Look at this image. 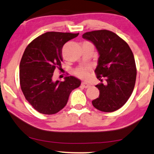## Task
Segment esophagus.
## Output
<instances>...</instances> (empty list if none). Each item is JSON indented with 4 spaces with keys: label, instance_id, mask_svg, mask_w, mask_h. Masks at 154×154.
Instances as JSON below:
<instances>
[{
    "label": "esophagus",
    "instance_id": "34e87169",
    "mask_svg": "<svg viewBox=\"0 0 154 154\" xmlns=\"http://www.w3.org/2000/svg\"><path fill=\"white\" fill-rule=\"evenodd\" d=\"M81 85H82V86H83V88H88V87L90 86V84H88V83H86V82H82Z\"/></svg>",
    "mask_w": 154,
    "mask_h": 154
}]
</instances>
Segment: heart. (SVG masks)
I'll return each instance as SVG.
<instances>
[{
  "instance_id": "1",
  "label": "heart",
  "mask_w": 154,
  "mask_h": 154,
  "mask_svg": "<svg viewBox=\"0 0 154 154\" xmlns=\"http://www.w3.org/2000/svg\"><path fill=\"white\" fill-rule=\"evenodd\" d=\"M88 67H80L75 70V74L81 79H86L88 76Z\"/></svg>"
}]
</instances>
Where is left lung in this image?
I'll list each match as a JSON object with an SVG mask.
<instances>
[{"label": "left lung", "mask_w": 154, "mask_h": 154, "mask_svg": "<svg viewBox=\"0 0 154 154\" xmlns=\"http://www.w3.org/2000/svg\"><path fill=\"white\" fill-rule=\"evenodd\" d=\"M83 38L94 43L98 55L95 73L100 83L98 98L92 101L99 111L113 112L126 103L135 86L136 67L129 45L113 32L99 30L83 34Z\"/></svg>", "instance_id": "1"}]
</instances>
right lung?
<instances>
[{"label": "right lung", "instance_id": "add662e5", "mask_svg": "<svg viewBox=\"0 0 154 154\" xmlns=\"http://www.w3.org/2000/svg\"><path fill=\"white\" fill-rule=\"evenodd\" d=\"M79 33L47 32L26 47L20 63V88L26 99L39 113L51 115L65 107L72 91L80 86L74 76L64 81L53 79L54 72L61 67L62 48Z\"/></svg>", "mask_w": 154, "mask_h": 154}]
</instances>
